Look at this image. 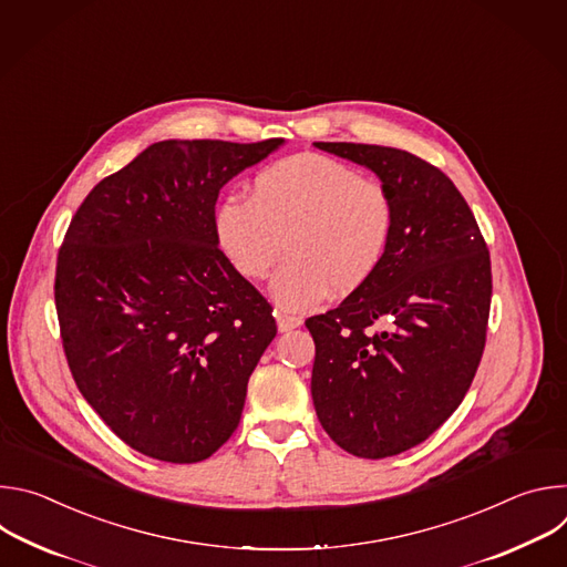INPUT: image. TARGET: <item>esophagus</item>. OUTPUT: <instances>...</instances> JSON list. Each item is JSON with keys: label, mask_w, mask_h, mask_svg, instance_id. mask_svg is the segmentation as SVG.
Listing matches in <instances>:
<instances>
[{"label": "esophagus", "mask_w": 567, "mask_h": 567, "mask_svg": "<svg viewBox=\"0 0 567 567\" xmlns=\"http://www.w3.org/2000/svg\"><path fill=\"white\" fill-rule=\"evenodd\" d=\"M276 320H278L280 332H289V330H296V328L302 326V320L298 316H291V313H285V311H276Z\"/></svg>", "instance_id": "34e87169"}]
</instances>
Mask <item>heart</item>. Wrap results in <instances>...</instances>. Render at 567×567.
<instances>
[{"instance_id":"obj_1","label":"heart","mask_w":567,"mask_h":567,"mask_svg":"<svg viewBox=\"0 0 567 567\" xmlns=\"http://www.w3.org/2000/svg\"><path fill=\"white\" fill-rule=\"evenodd\" d=\"M396 226L390 188L328 154L298 152L265 166L249 199L228 195L215 210L224 256L247 280L271 282L280 309L307 311L361 289L388 258Z\"/></svg>"}]
</instances>
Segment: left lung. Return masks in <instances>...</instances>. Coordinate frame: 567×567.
<instances>
[{
    "mask_svg": "<svg viewBox=\"0 0 567 567\" xmlns=\"http://www.w3.org/2000/svg\"><path fill=\"white\" fill-rule=\"evenodd\" d=\"M313 145L377 173L396 204L381 269L337 309L305 320L320 426L343 451L381 460L422 444L462 403L487 341L489 249L460 190L429 161L365 143Z\"/></svg>",
    "mask_w": 567,
    "mask_h": 567,
    "instance_id": "8db88e82",
    "label": "left lung"
}]
</instances>
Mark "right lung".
<instances>
[{
  "label": "right lung",
  "instance_id": "1",
  "mask_svg": "<svg viewBox=\"0 0 567 567\" xmlns=\"http://www.w3.org/2000/svg\"><path fill=\"white\" fill-rule=\"evenodd\" d=\"M285 138L161 141L80 204L55 265V311L78 390L134 451L210 457L237 429L278 328L217 247L221 186Z\"/></svg>",
  "mask_w": 567,
  "mask_h": 567
}]
</instances>
